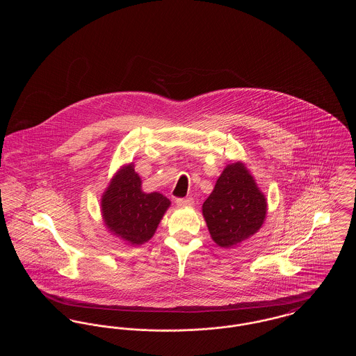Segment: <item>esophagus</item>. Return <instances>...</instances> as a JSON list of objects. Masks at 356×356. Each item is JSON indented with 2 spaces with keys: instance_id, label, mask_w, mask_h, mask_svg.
Masks as SVG:
<instances>
[{
  "instance_id": "1",
  "label": "esophagus",
  "mask_w": 356,
  "mask_h": 356,
  "mask_svg": "<svg viewBox=\"0 0 356 356\" xmlns=\"http://www.w3.org/2000/svg\"><path fill=\"white\" fill-rule=\"evenodd\" d=\"M176 205L177 207H191V205H193V200L191 197H188V199H176Z\"/></svg>"
}]
</instances>
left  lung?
<instances>
[{
	"label": "left lung",
	"instance_id": "1",
	"mask_svg": "<svg viewBox=\"0 0 356 356\" xmlns=\"http://www.w3.org/2000/svg\"><path fill=\"white\" fill-rule=\"evenodd\" d=\"M202 211L212 240L234 248L263 227L267 199L245 164L236 161L222 170Z\"/></svg>",
	"mask_w": 356,
	"mask_h": 356
}]
</instances>
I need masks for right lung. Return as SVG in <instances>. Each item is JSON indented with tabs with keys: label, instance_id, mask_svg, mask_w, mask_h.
Returning a JSON list of instances; mask_svg holds the SVG:
<instances>
[{
	"label": "right lung",
	"instance_id": "add662e5",
	"mask_svg": "<svg viewBox=\"0 0 356 356\" xmlns=\"http://www.w3.org/2000/svg\"><path fill=\"white\" fill-rule=\"evenodd\" d=\"M141 183L131 163L115 173L102 196V220L106 229L131 245L152 238L170 205L164 195L144 192Z\"/></svg>",
	"mask_w": 356,
	"mask_h": 356
}]
</instances>
